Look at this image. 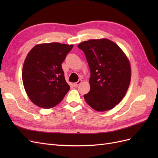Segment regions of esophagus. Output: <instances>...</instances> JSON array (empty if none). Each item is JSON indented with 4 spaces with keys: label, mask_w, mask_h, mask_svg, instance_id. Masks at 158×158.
Instances as JSON below:
<instances>
[{
    "label": "esophagus",
    "mask_w": 158,
    "mask_h": 158,
    "mask_svg": "<svg viewBox=\"0 0 158 158\" xmlns=\"http://www.w3.org/2000/svg\"><path fill=\"white\" fill-rule=\"evenodd\" d=\"M82 82V81L81 80H79L77 82H76V83H74V84H73V86H74V87H78V85H80Z\"/></svg>",
    "instance_id": "1"
}]
</instances>
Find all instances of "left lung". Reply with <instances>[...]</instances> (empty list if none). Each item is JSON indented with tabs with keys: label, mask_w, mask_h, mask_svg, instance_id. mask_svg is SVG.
<instances>
[{
	"label": "left lung",
	"mask_w": 158,
	"mask_h": 158,
	"mask_svg": "<svg viewBox=\"0 0 158 158\" xmlns=\"http://www.w3.org/2000/svg\"><path fill=\"white\" fill-rule=\"evenodd\" d=\"M78 48L85 53L90 69V90L85 102L97 111L113 109L125 97L131 78L128 57L115 43L108 39L90 40Z\"/></svg>",
	"instance_id": "left-lung-1"
}]
</instances>
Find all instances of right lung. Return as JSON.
I'll return each mask as SVG.
<instances>
[{"mask_svg":"<svg viewBox=\"0 0 158 158\" xmlns=\"http://www.w3.org/2000/svg\"><path fill=\"white\" fill-rule=\"evenodd\" d=\"M73 48V45L49 43L36 45L28 52L23 65V85L37 106L53 107L69 91L61 64Z\"/></svg>","mask_w":158,"mask_h":158,"instance_id":"add662e5","label":"right lung"}]
</instances>
